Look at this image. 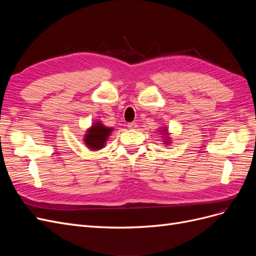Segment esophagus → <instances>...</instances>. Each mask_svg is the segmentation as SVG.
Instances as JSON below:
<instances>
[{"label":"esophagus","instance_id":"esophagus-1","mask_svg":"<svg viewBox=\"0 0 256 256\" xmlns=\"http://www.w3.org/2000/svg\"><path fill=\"white\" fill-rule=\"evenodd\" d=\"M127 126H128V128L131 129V130H134V129H136V127H138L136 122H129Z\"/></svg>","mask_w":256,"mask_h":256}]
</instances>
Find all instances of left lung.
<instances>
[{"instance_id":"1","label":"left lung","mask_w":256,"mask_h":256,"mask_svg":"<svg viewBox=\"0 0 256 256\" xmlns=\"http://www.w3.org/2000/svg\"><path fill=\"white\" fill-rule=\"evenodd\" d=\"M158 132H160V134L162 136V138H164V144L166 145H170L172 143V140H171V136H170V134H168V127H161L159 128Z\"/></svg>"}]
</instances>
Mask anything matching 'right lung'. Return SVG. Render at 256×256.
<instances>
[{
  "label": "right lung",
  "mask_w": 256,
  "mask_h": 256,
  "mask_svg": "<svg viewBox=\"0 0 256 256\" xmlns=\"http://www.w3.org/2000/svg\"><path fill=\"white\" fill-rule=\"evenodd\" d=\"M113 128L104 126L102 122H95L86 130L83 142L90 150H100L106 146V143L112 134Z\"/></svg>",
  "instance_id": "1"
}]
</instances>
